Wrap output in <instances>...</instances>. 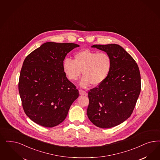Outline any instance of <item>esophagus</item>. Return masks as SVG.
<instances>
[{"label":"esophagus","mask_w":160,"mask_h":160,"mask_svg":"<svg viewBox=\"0 0 160 160\" xmlns=\"http://www.w3.org/2000/svg\"><path fill=\"white\" fill-rule=\"evenodd\" d=\"M79 94H80V95H84V94H86V92L84 90L80 89V90H79Z\"/></svg>","instance_id":"34e87169"}]
</instances>
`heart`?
<instances>
[{"mask_svg":"<svg viewBox=\"0 0 160 160\" xmlns=\"http://www.w3.org/2000/svg\"><path fill=\"white\" fill-rule=\"evenodd\" d=\"M112 67V57L106 52H98L91 50L79 51L74 55V60L66 58L62 62V68L67 78L72 82L83 77L80 86L86 88L90 84L97 86L105 82Z\"/></svg>","mask_w":160,"mask_h":160,"instance_id":"heart-1","label":"heart"}]
</instances>
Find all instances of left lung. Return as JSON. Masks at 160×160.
Listing matches in <instances>:
<instances>
[{
  "mask_svg": "<svg viewBox=\"0 0 160 160\" xmlns=\"http://www.w3.org/2000/svg\"><path fill=\"white\" fill-rule=\"evenodd\" d=\"M109 54L112 67L105 82L88 92L87 114L96 127H115L129 118L141 92V75L136 61L118 44L94 45Z\"/></svg>",
  "mask_w": 160,
  "mask_h": 160,
  "instance_id": "left-lung-1",
  "label": "left lung"
}]
</instances>
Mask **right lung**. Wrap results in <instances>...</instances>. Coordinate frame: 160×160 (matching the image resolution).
Returning <instances> with one entry per match:
<instances>
[{
	"label": "right lung",
	"instance_id": "1",
	"mask_svg": "<svg viewBox=\"0 0 160 160\" xmlns=\"http://www.w3.org/2000/svg\"><path fill=\"white\" fill-rule=\"evenodd\" d=\"M79 45L48 42L31 52L23 62L18 83L25 114L44 127L52 128L66 119L78 90L62 68L67 54Z\"/></svg>",
	"mask_w": 160,
	"mask_h": 160
}]
</instances>
